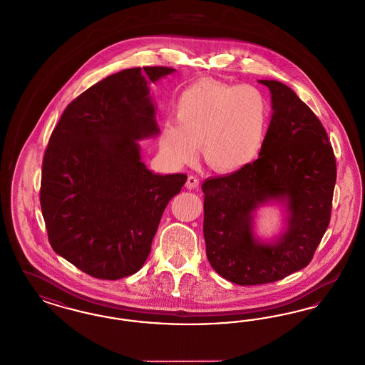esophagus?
Listing matches in <instances>:
<instances>
[{
  "instance_id": "34e87169",
  "label": "esophagus",
  "mask_w": 365,
  "mask_h": 365,
  "mask_svg": "<svg viewBox=\"0 0 365 365\" xmlns=\"http://www.w3.org/2000/svg\"><path fill=\"white\" fill-rule=\"evenodd\" d=\"M198 186H200V180H198V178L194 175H190L187 178V182H186V187L190 190L198 189Z\"/></svg>"
}]
</instances>
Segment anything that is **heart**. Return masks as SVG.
<instances>
[{
    "label": "heart",
    "instance_id": "b5f03b06",
    "mask_svg": "<svg viewBox=\"0 0 365 365\" xmlns=\"http://www.w3.org/2000/svg\"><path fill=\"white\" fill-rule=\"evenodd\" d=\"M159 131L161 159L173 167L190 163L200 145L219 173H236L255 160L269 126V102L259 88L201 80L186 88Z\"/></svg>",
    "mask_w": 365,
    "mask_h": 365
}]
</instances>
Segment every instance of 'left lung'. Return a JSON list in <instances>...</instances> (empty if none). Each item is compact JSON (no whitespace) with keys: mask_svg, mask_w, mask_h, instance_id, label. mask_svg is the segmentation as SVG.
Listing matches in <instances>:
<instances>
[{"mask_svg":"<svg viewBox=\"0 0 365 365\" xmlns=\"http://www.w3.org/2000/svg\"><path fill=\"white\" fill-rule=\"evenodd\" d=\"M259 83L273 110L259 158L202 183L206 257L237 285L274 282L306 267L329 227L336 186V158L321 120L288 86ZM267 204L282 207L284 227L262 240L255 220Z\"/></svg>","mask_w":365,"mask_h":365,"instance_id":"1","label":"left lung"}]
</instances>
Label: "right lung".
Returning a JSON list of instances; mask_svg holds the SVG:
<instances>
[{
    "mask_svg": "<svg viewBox=\"0 0 365 365\" xmlns=\"http://www.w3.org/2000/svg\"><path fill=\"white\" fill-rule=\"evenodd\" d=\"M175 69H125L88 88L53 131L42 167L41 206L53 250L89 276L137 273L165 206L187 175L155 174L141 140L159 134L150 84Z\"/></svg>",
    "mask_w": 365,
    "mask_h": 365,
    "instance_id": "add662e5",
    "label": "right lung"
}]
</instances>
